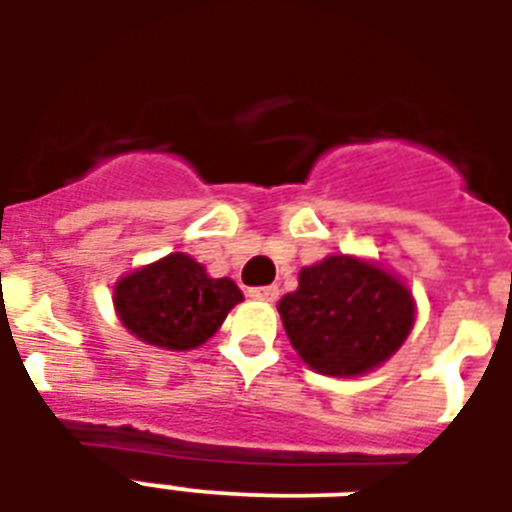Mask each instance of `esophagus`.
<instances>
[{
  "instance_id": "esophagus-1",
  "label": "esophagus",
  "mask_w": 512,
  "mask_h": 512,
  "mask_svg": "<svg viewBox=\"0 0 512 512\" xmlns=\"http://www.w3.org/2000/svg\"><path fill=\"white\" fill-rule=\"evenodd\" d=\"M249 297H255V300H263V303H273V300L279 297V287L249 289Z\"/></svg>"
}]
</instances>
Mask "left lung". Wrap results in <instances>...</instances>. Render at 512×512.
<instances>
[{
    "instance_id": "8db88e82",
    "label": "left lung",
    "mask_w": 512,
    "mask_h": 512,
    "mask_svg": "<svg viewBox=\"0 0 512 512\" xmlns=\"http://www.w3.org/2000/svg\"><path fill=\"white\" fill-rule=\"evenodd\" d=\"M279 316L313 372L361 377L404 345L417 303L404 279L377 260L329 255L300 271L295 292L279 300Z\"/></svg>"
}]
</instances>
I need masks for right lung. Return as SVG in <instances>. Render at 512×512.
<instances>
[{
	"instance_id": "add662e5",
	"label": "right lung",
	"mask_w": 512,
	"mask_h": 512,
	"mask_svg": "<svg viewBox=\"0 0 512 512\" xmlns=\"http://www.w3.org/2000/svg\"><path fill=\"white\" fill-rule=\"evenodd\" d=\"M241 300L244 295L231 279H212L185 252H170L114 284V311L124 329L164 350L204 345Z\"/></svg>"
}]
</instances>
